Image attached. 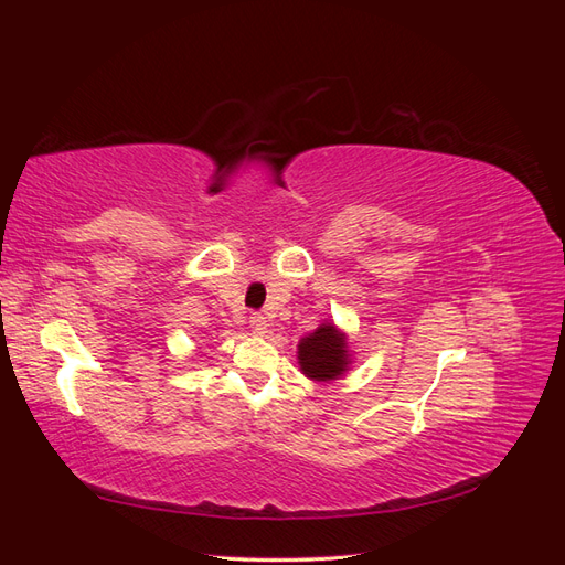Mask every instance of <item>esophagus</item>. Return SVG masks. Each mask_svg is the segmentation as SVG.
Returning a JSON list of instances; mask_svg holds the SVG:
<instances>
[{
  "mask_svg": "<svg viewBox=\"0 0 565 565\" xmlns=\"http://www.w3.org/2000/svg\"><path fill=\"white\" fill-rule=\"evenodd\" d=\"M249 328L254 334H264L268 330V320L262 313H252L249 316Z\"/></svg>",
  "mask_w": 565,
  "mask_h": 565,
  "instance_id": "34e87169",
  "label": "esophagus"
}]
</instances>
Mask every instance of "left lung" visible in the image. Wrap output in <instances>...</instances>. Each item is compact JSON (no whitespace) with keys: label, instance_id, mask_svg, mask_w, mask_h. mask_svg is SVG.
Here are the masks:
<instances>
[{"label":"left lung","instance_id":"1","mask_svg":"<svg viewBox=\"0 0 565 565\" xmlns=\"http://www.w3.org/2000/svg\"><path fill=\"white\" fill-rule=\"evenodd\" d=\"M297 358L301 372L316 382L339 380L351 365L347 349V334L339 332L332 322H322L316 332L299 341Z\"/></svg>","mask_w":565,"mask_h":565}]
</instances>
